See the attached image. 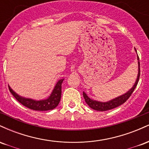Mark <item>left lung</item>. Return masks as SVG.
Instances as JSON below:
<instances>
[{
    "label": "left lung",
    "instance_id": "1",
    "mask_svg": "<svg viewBox=\"0 0 149 149\" xmlns=\"http://www.w3.org/2000/svg\"><path fill=\"white\" fill-rule=\"evenodd\" d=\"M135 50L136 51V49H135ZM138 60H139V57H138ZM138 64H139V72H138L137 78H136V82H135L134 85H133L132 88L127 92H126L125 94H124V95H121V96H120L118 97H116V98L113 99V100L109 101V102H97V101L92 100L90 98H89L88 95H87L85 92H83V97H84L85 102L88 104V105L91 108V109L96 111H105L111 110V109H115V108L120 106L121 104H124L125 102L129 99V97L131 96L132 92H134L135 88H136V85H137L138 81H139L140 76L139 61H138Z\"/></svg>",
    "mask_w": 149,
    "mask_h": 149
}]
</instances>
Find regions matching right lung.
Segmentation results:
<instances>
[{"label": "right lung", "mask_w": 149, "mask_h": 149, "mask_svg": "<svg viewBox=\"0 0 149 149\" xmlns=\"http://www.w3.org/2000/svg\"><path fill=\"white\" fill-rule=\"evenodd\" d=\"M63 80L64 79H61L57 82L52 94L48 98L40 101H36L31 100V99L24 98V97L19 96L17 94L15 93L10 88V86L8 87H9V90L12 93V95L15 97V98L19 103H21L24 107L35 111H49L57 107L59 102H60L61 95V84H62Z\"/></svg>", "instance_id": "obj_1"}]
</instances>
